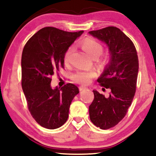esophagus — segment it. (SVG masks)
Here are the masks:
<instances>
[{
    "mask_svg": "<svg viewBox=\"0 0 156 156\" xmlns=\"http://www.w3.org/2000/svg\"><path fill=\"white\" fill-rule=\"evenodd\" d=\"M87 87H83V86H80V91H83V89H86Z\"/></svg>",
    "mask_w": 156,
    "mask_h": 156,
    "instance_id": "1",
    "label": "esophagus"
}]
</instances>
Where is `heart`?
<instances>
[{"mask_svg":"<svg viewBox=\"0 0 156 156\" xmlns=\"http://www.w3.org/2000/svg\"><path fill=\"white\" fill-rule=\"evenodd\" d=\"M80 44L82 48L93 58L99 56L103 51V47L102 44L98 41L90 38L84 39ZM73 50H74V47L71 46L65 51L64 55V61L65 63L70 62ZM96 76V72L94 70L78 69L73 74V78L77 83L87 84L90 83L91 79Z\"/></svg>","mask_w":156,"mask_h":156,"instance_id":"obj_1","label":"heart"}]
</instances>
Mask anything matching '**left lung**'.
Masks as SVG:
<instances>
[{"label":"left lung","instance_id":"left-lung-1","mask_svg":"<svg viewBox=\"0 0 156 156\" xmlns=\"http://www.w3.org/2000/svg\"><path fill=\"white\" fill-rule=\"evenodd\" d=\"M89 33L107 44L111 56L109 63L97 80L100 86L110 89L109 96L105 98L94 90V99L89 107L94 125L108 129L123 119L135 96L138 54L133 42L117 27H107Z\"/></svg>","mask_w":156,"mask_h":156}]
</instances>
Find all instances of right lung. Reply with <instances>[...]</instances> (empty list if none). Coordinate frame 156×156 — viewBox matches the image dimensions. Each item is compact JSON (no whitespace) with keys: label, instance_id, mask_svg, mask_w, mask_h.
<instances>
[{"label":"right lung","instance_id":"right-lung-1","mask_svg":"<svg viewBox=\"0 0 156 156\" xmlns=\"http://www.w3.org/2000/svg\"><path fill=\"white\" fill-rule=\"evenodd\" d=\"M83 31L68 32L47 27L29 39L21 58V84L31 115L41 126L59 128L67 120L77 86L67 83L52 89L51 76L64 68V55Z\"/></svg>","mask_w":156,"mask_h":156}]
</instances>
